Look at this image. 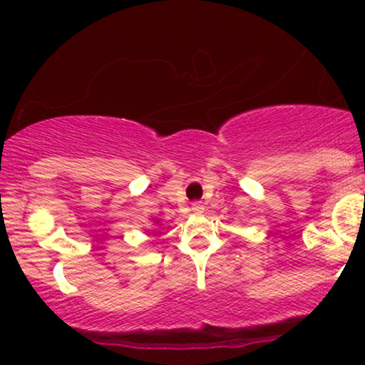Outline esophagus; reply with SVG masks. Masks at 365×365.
<instances>
[{
	"instance_id": "esophagus-1",
	"label": "esophagus",
	"mask_w": 365,
	"mask_h": 365,
	"mask_svg": "<svg viewBox=\"0 0 365 365\" xmlns=\"http://www.w3.org/2000/svg\"><path fill=\"white\" fill-rule=\"evenodd\" d=\"M192 211H194L195 215H200V212L204 211V206H202V204H199V202H194V204H192Z\"/></svg>"
}]
</instances>
